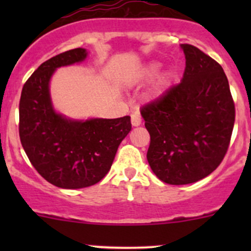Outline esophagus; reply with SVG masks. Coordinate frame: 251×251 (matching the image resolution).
<instances>
[{
	"instance_id": "34e87169",
	"label": "esophagus",
	"mask_w": 251,
	"mask_h": 251,
	"mask_svg": "<svg viewBox=\"0 0 251 251\" xmlns=\"http://www.w3.org/2000/svg\"><path fill=\"white\" fill-rule=\"evenodd\" d=\"M131 124H132V126H140L142 124L141 114L138 111H135V113L131 114Z\"/></svg>"
}]
</instances>
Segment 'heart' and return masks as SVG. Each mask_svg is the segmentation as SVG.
Returning a JSON list of instances; mask_svg holds the SVG:
<instances>
[{"label":"heart","instance_id":"1","mask_svg":"<svg viewBox=\"0 0 251 251\" xmlns=\"http://www.w3.org/2000/svg\"><path fill=\"white\" fill-rule=\"evenodd\" d=\"M158 70H159V64H156V63H151V64H148L147 67H144L143 69L136 75V77L132 78V82H138V81L151 78L153 76H155ZM161 85H164V81L161 82Z\"/></svg>","mask_w":251,"mask_h":251}]
</instances>
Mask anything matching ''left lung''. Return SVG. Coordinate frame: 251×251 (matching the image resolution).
I'll use <instances>...</instances> for the list:
<instances>
[{
  "mask_svg": "<svg viewBox=\"0 0 251 251\" xmlns=\"http://www.w3.org/2000/svg\"><path fill=\"white\" fill-rule=\"evenodd\" d=\"M181 48V82L141 109L151 135L149 166L169 184L193 183L211 174L226 155L235 118L221 65L192 45Z\"/></svg>",
  "mask_w": 251,
  "mask_h": 251,
  "instance_id": "obj_1",
  "label": "left lung"
}]
</instances>
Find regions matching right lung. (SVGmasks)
Listing matches in <instances>:
<instances>
[{"mask_svg":"<svg viewBox=\"0 0 251 251\" xmlns=\"http://www.w3.org/2000/svg\"><path fill=\"white\" fill-rule=\"evenodd\" d=\"M85 48H75L42 63L23 86L19 136L36 171L59 188L77 189L100 182L131 131L130 116L73 120L53 108L50 81L57 68L83 62Z\"/></svg>","mask_w":251,"mask_h":251,"instance_id":"add662e5","label":"right lung"}]
</instances>
